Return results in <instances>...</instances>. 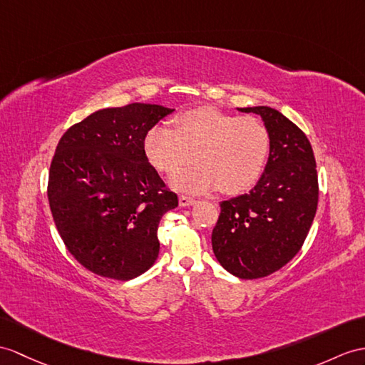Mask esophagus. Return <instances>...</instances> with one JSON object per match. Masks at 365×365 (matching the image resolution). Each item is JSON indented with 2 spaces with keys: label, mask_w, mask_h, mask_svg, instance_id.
<instances>
[{
  "label": "esophagus",
  "mask_w": 365,
  "mask_h": 365,
  "mask_svg": "<svg viewBox=\"0 0 365 365\" xmlns=\"http://www.w3.org/2000/svg\"><path fill=\"white\" fill-rule=\"evenodd\" d=\"M195 202H197V200L192 198V197H187V195H181V197H180V206L181 207H189Z\"/></svg>",
  "instance_id": "esophagus-1"
}]
</instances>
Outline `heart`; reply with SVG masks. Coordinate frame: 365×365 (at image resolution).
Segmentation results:
<instances>
[{"instance_id": "obj_1", "label": "heart", "mask_w": 365, "mask_h": 365, "mask_svg": "<svg viewBox=\"0 0 365 365\" xmlns=\"http://www.w3.org/2000/svg\"><path fill=\"white\" fill-rule=\"evenodd\" d=\"M144 152L148 163L165 175L195 159L193 169L172 178L178 190L206 193L218 187L225 195H238L260 180L271 152V133L254 115L197 108L176 115L172 130H150Z\"/></svg>"}]
</instances>
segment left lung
<instances>
[{"label": "left lung", "mask_w": 365, "mask_h": 365, "mask_svg": "<svg viewBox=\"0 0 365 365\" xmlns=\"http://www.w3.org/2000/svg\"><path fill=\"white\" fill-rule=\"evenodd\" d=\"M260 114L271 133L268 164L255 187L220 204L212 232L217 260L240 279H260L300 251L319 201L316 159L307 135L269 106L238 108Z\"/></svg>", "instance_id": "8db88e82"}]
</instances>
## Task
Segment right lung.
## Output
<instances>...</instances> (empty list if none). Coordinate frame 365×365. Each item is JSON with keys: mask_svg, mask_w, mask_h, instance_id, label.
<instances>
[{"mask_svg": "<svg viewBox=\"0 0 365 365\" xmlns=\"http://www.w3.org/2000/svg\"><path fill=\"white\" fill-rule=\"evenodd\" d=\"M172 111L152 103L99 110L58 140L49 207L68 251L88 271L125 282L158 259L159 221L178 195L148 163L144 139Z\"/></svg>", "mask_w": 365, "mask_h": 365, "instance_id": "add662e5", "label": "right lung"}]
</instances>
